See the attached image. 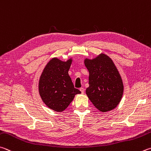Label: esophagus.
Wrapping results in <instances>:
<instances>
[{
  "mask_svg": "<svg viewBox=\"0 0 151 151\" xmlns=\"http://www.w3.org/2000/svg\"><path fill=\"white\" fill-rule=\"evenodd\" d=\"M80 91L82 92V94H84V88L81 87V88H80Z\"/></svg>",
  "mask_w": 151,
  "mask_h": 151,
  "instance_id": "esophagus-1",
  "label": "esophagus"
}]
</instances>
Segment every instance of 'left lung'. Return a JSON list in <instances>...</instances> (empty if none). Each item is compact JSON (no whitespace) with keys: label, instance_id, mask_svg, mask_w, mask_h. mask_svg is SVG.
Returning a JSON list of instances; mask_svg holds the SVG:
<instances>
[{"label":"left lung","instance_id":"1","mask_svg":"<svg viewBox=\"0 0 151 151\" xmlns=\"http://www.w3.org/2000/svg\"><path fill=\"white\" fill-rule=\"evenodd\" d=\"M89 71V86L86 94L96 108L102 112L116 108L122 100L123 84L119 71L110 57L101 53L92 59H85Z\"/></svg>","mask_w":151,"mask_h":151}]
</instances>
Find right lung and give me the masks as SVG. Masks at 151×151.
I'll return each mask as SVG.
<instances>
[{
  "instance_id": "right-lung-1",
  "label": "right lung",
  "mask_w": 151,
  "mask_h": 151,
  "mask_svg": "<svg viewBox=\"0 0 151 151\" xmlns=\"http://www.w3.org/2000/svg\"><path fill=\"white\" fill-rule=\"evenodd\" d=\"M72 59L67 61L53 58L46 65L39 81V93L48 108L58 112L64 111L80 90L75 88L68 70Z\"/></svg>"
}]
</instances>
